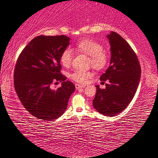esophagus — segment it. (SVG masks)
Listing matches in <instances>:
<instances>
[{"mask_svg":"<svg viewBox=\"0 0 158 158\" xmlns=\"http://www.w3.org/2000/svg\"><path fill=\"white\" fill-rule=\"evenodd\" d=\"M75 87H76V89H81V88H84V85L77 84H75Z\"/></svg>","mask_w":158,"mask_h":158,"instance_id":"esophagus-1","label":"esophagus"}]
</instances>
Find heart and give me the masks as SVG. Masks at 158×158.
<instances>
[{
  "mask_svg": "<svg viewBox=\"0 0 158 158\" xmlns=\"http://www.w3.org/2000/svg\"><path fill=\"white\" fill-rule=\"evenodd\" d=\"M77 52L84 53L89 56V64L97 70H102L108 65L110 60L108 52L103 49L102 44L93 39L85 38L79 41L75 45ZM73 52L69 48H66L61 53L60 56V63L64 67H68L73 60ZM93 73L90 71L75 69L70 74L69 78L79 84H85Z\"/></svg>",
  "mask_w": 158,
  "mask_h": 158,
  "instance_id": "b5f03b06",
  "label": "heart"
}]
</instances>
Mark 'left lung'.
Here are the masks:
<instances>
[{"instance_id": "left-lung-1", "label": "left lung", "mask_w": 158, "mask_h": 158, "mask_svg": "<svg viewBox=\"0 0 158 158\" xmlns=\"http://www.w3.org/2000/svg\"><path fill=\"white\" fill-rule=\"evenodd\" d=\"M111 45L110 66L102 74L100 81L105 89L96 85L93 100L94 108L101 114L114 116L127 107L135 95L141 77V66L136 53L127 41L111 32L107 36Z\"/></svg>"}]
</instances>
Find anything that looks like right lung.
<instances>
[{"mask_svg":"<svg viewBox=\"0 0 158 158\" xmlns=\"http://www.w3.org/2000/svg\"><path fill=\"white\" fill-rule=\"evenodd\" d=\"M64 35H40L29 42L19 56L14 71V84L21 103L39 119L51 121L60 117L67 109L75 90L60 73V56L69 45ZM62 82L56 89L53 84Z\"/></svg>","mask_w":158,"mask_h":158,"instance_id":"obj_1","label":"right lung"}]
</instances>
